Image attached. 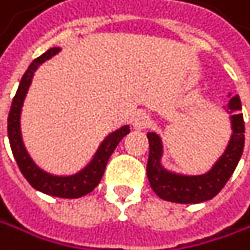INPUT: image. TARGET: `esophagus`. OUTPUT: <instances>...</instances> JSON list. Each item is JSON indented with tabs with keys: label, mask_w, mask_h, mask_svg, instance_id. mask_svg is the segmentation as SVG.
Wrapping results in <instances>:
<instances>
[{
	"label": "esophagus",
	"mask_w": 250,
	"mask_h": 250,
	"mask_svg": "<svg viewBox=\"0 0 250 250\" xmlns=\"http://www.w3.org/2000/svg\"><path fill=\"white\" fill-rule=\"evenodd\" d=\"M150 124H151V119L146 112H138L132 118V126L135 129H144V128L150 126Z\"/></svg>",
	"instance_id": "obj_1"
}]
</instances>
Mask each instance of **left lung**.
I'll return each instance as SVG.
<instances>
[{
  "label": "left lung",
  "instance_id": "1",
  "mask_svg": "<svg viewBox=\"0 0 250 250\" xmlns=\"http://www.w3.org/2000/svg\"><path fill=\"white\" fill-rule=\"evenodd\" d=\"M226 112L231 121V138L226 151L213 167L202 175H183L168 171L162 165L164 146L156 132H147L148 138V161L147 178L153 191L161 199L175 203H200L210 200L223 190L230 177L233 175L245 147V122L242 103L239 96L230 99Z\"/></svg>",
  "mask_w": 250,
  "mask_h": 250
}]
</instances>
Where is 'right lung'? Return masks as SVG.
Wrapping results in <instances>:
<instances>
[{"instance_id":"right-lung-1","label":"right lung","mask_w":250,"mask_h":250,"mask_svg":"<svg viewBox=\"0 0 250 250\" xmlns=\"http://www.w3.org/2000/svg\"><path fill=\"white\" fill-rule=\"evenodd\" d=\"M59 51H60V48H50L48 51H45L42 56H40L38 59H35L32 63H30V66L21 76V81L19 83L17 92L13 99L11 109L8 113L7 131H8V140H10L13 156L19 165V169L21 171L23 177L27 180V183L30 186H32L35 190L45 193L48 196L64 197V199H78V197H82V196L91 193L99 186V183L104 174L110 154L113 153V150L116 148L119 141L126 134H129V126L124 125L119 129L110 132L102 141L96 154L92 156L91 162L73 175H53V174L41 169L32 161V158L29 156V153L24 147L23 138H21L20 113H21L23 102L27 94V89L30 86V82H32V78H34L37 69L44 62H47L53 56H56Z\"/></svg>"}]
</instances>
